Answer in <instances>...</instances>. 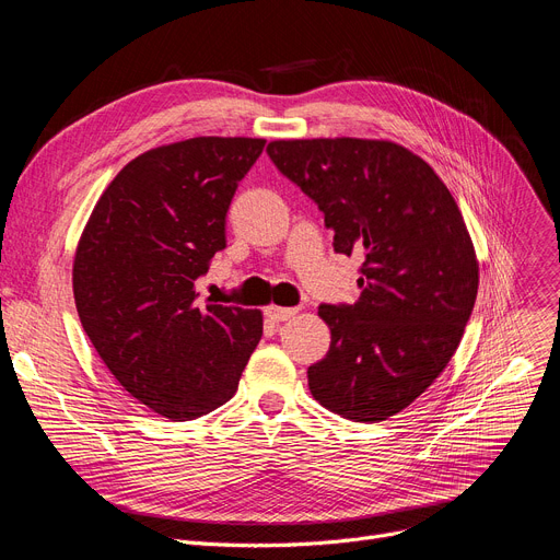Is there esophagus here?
Returning a JSON list of instances; mask_svg holds the SVG:
<instances>
[{
  "mask_svg": "<svg viewBox=\"0 0 560 560\" xmlns=\"http://www.w3.org/2000/svg\"><path fill=\"white\" fill-rule=\"evenodd\" d=\"M265 315H268L272 322H285L290 317L298 315V308H281V306H268L265 308Z\"/></svg>",
  "mask_w": 560,
  "mask_h": 560,
  "instance_id": "34e87169",
  "label": "esophagus"
}]
</instances>
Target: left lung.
I'll return each mask as SVG.
<instances>
[{
  "label": "left lung",
  "instance_id": "obj_1",
  "mask_svg": "<svg viewBox=\"0 0 560 560\" xmlns=\"http://www.w3.org/2000/svg\"><path fill=\"white\" fill-rule=\"evenodd\" d=\"M268 154L325 213L340 254H361V298L319 306L327 357L311 395L354 422L388 420L447 368L479 290L463 213L435 170L374 138L272 140Z\"/></svg>",
  "mask_w": 560,
  "mask_h": 560
}]
</instances>
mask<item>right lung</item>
I'll return each mask as SVG.
<instances>
[{
    "mask_svg": "<svg viewBox=\"0 0 560 560\" xmlns=\"http://www.w3.org/2000/svg\"><path fill=\"white\" fill-rule=\"evenodd\" d=\"M262 138L197 136L147 150L106 186L74 252L85 336L131 397L184 422L238 390L262 336L258 308L197 304L224 218Z\"/></svg>",
    "mask_w": 560,
    "mask_h": 560,
    "instance_id": "obj_1",
    "label": "right lung"
}]
</instances>
